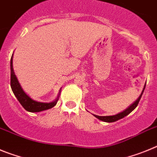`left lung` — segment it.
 <instances>
[{"label":"left lung","mask_w":157,"mask_h":157,"mask_svg":"<svg viewBox=\"0 0 157 157\" xmlns=\"http://www.w3.org/2000/svg\"><path fill=\"white\" fill-rule=\"evenodd\" d=\"M145 86H144V87H143V90H142V93H141L140 96H139V97L138 98V99H137L136 101H135V102H133V104H131V105H130L128 108H127L126 109L124 110L123 112L119 113H117V114H116V115H113V116H104V117H101V116L94 115V114H92V115H94L96 118H98V119L100 120V121H104V122H107V123L115 122V121H119V120L122 119V118H124V117H126V116H128V114L131 113L132 112V111H133L135 108H136L137 105H138V102H139V101H140L141 97H142V94H143L144 90H145Z\"/></svg>","instance_id":"obj_1"}]
</instances>
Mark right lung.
I'll use <instances>...</instances> for the list:
<instances>
[{
    "label": "right lung",
    "instance_id": "1",
    "mask_svg": "<svg viewBox=\"0 0 157 157\" xmlns=\"http://www.w3.org/2000/svg\"><path fill=\"white\" fill-rule=\"evenodd\" d=\"M13 55L11 58V87L13 91L14 94L17 98L18 101L20 102L25 109L28 112L31 113H38L41 112L44 110H47L49 109H52L56 105L58 100H59L60 93H61V88L59 90V92L58 94V97L53 101L51 102H41V101H37L31 98L25 91H23L22 87H21L19 80L17 79L16 76L15 74V72L13 70Z\"/></svg>",
    "mask_w": 157,
    "mask_h": 157
}]
</instances>
